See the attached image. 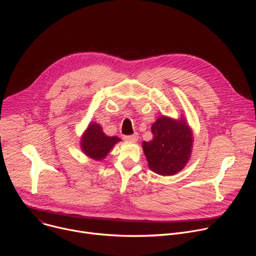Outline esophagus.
<instances>
[{
  "label": "esophagus",
  "mask_w": 256,
  "mask_h": 256,
  "mask_svg": "<svg viewBox=\"0 0 256 256\" xmlns=\"http://www.w3.org/2000/svg\"><path fill=\"white\" fill-rule=\"evenodd\" d=\"M124 140H128V142H138V134L136 132H134V134L126 136H124Z\"/></svg>",
  "instance_id": "34e87169"
}]
</instances>
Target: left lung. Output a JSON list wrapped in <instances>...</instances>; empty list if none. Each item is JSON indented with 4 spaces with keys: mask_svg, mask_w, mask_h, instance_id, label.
Returning a JSON list of instances; mask_svg holds the SVG:
<instances>
[{
    "mask_svg": "<svg viewBox=\"0 0 256 256\" xmlns=\"http://www.w3.org/2000/svg\"><path fill=\"white\" fill-rule=\"evenodd\" d=\"M153 140L142 142L149 168L163 176L178 173L188 163L192 147V130L184 116L178 120L161 116L152 124Z\"/></svg>",
    "mask_w": 256,
    "mask_h": 256,
    "instance_id": "obj_1",
    "label": "left lung"
}]
</instances>
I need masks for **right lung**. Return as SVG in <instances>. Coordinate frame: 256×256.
I'll list each match as a JSON object with an SVG mask.
<instances>
[{"mask_svg": "<svg viewBox=\"0 0 256 256\" xmlns=\"http://www.w3.org/2000/svg\"><path fill=\"white\" fill-rule=\"evenodd\" d=\"M80 148L89 158L101 161L114 146L122 140L118 136H108L104 134L101 126L94 122H90L80 138Z\"/></svg>", "mask_w": 256, "mask_h": 256, "instance_id": "right-lung-1", "label": "right lung"}]
</instances>
